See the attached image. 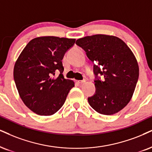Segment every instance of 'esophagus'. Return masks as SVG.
Listing matches in <instances>:
<instances>
[{
  "instance_id": "esophagus-1",
  "label": "esophagus",
  "mask_w": 152,
  "mask_h": 152,
  "mask_svg": "<svg viewBox=\"0 0 152 152\" xmlns=\"http://www.w3.org/2000/svg\"><path fill=\"white\" fill-rule=\"evenodd\" d=\"M86 82V80H78V81H77L78 83H80V84H82V83H84V82Z\"/></svg>"
}]
</instances>
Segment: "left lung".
Returning <instances> with one entry per match:
<instances>
[{"mask_svg":"<svg viewBox=\"0 0 152 152\" xmlns=\"http://www.w3.org/2000/svg\"><path fill=\"white\" fill-rule=\"evenodd\" d=\"M76 44L95 63L96 91L88 97L89 105L104 115L118 113L130 101L139 77L134 54L123 40L108 35L87 36L77 39Z\"/></svg>","mask_w":152,"mask_h":152,"instance_id":"obj_1","label":"left lung"}]
</instances>
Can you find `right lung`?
I'll use <instances>...</instances> for the list:
<instances>
[{
    "label": "right lung",
    "instance_id": "1",
    "mask_svg": "<svg viewBox=\"0 0 152 152\" xmlns=\"http://www.w3.org/2000/svg\"><path fill=\"white\" fill-rule=\"evenodd\" d=\"M75 42V39L37 37L28 43L17 60L13 72L16 87L24 104L35 113H56L75 86L63 77L62 63Z\"/></svg>",
    "mask_w": 152,
    "mask_h": 152
}]
</instances>
